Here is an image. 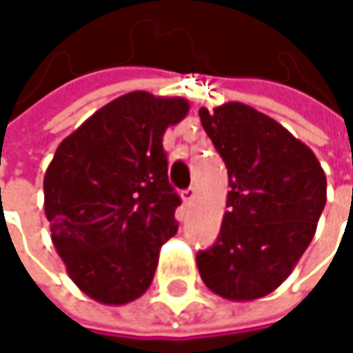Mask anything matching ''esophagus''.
<instances>
[{
  "mask_svg": "<svg viewBox=\"0 0 353 353\" xmlns=\"http://www.w3.org/2000/svg\"><path fill=\"white\" fill-rule=\"evenodd\" d=\"M181 198H183V202H185V204L194 202V198H196V188H188V190H183V192H181Z\"/></svg>",
  "mask_w": 353,
  "mask_h": 353,
  "instance_id": "34e87169",
  "label": "esophagus"
}]
</instances>
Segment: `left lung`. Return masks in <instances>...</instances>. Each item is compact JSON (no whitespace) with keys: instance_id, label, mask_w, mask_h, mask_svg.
<instances>
[{"instance_id":"8db88e82","label":"left lung","mask_w":353,"mask_h":353,"mask_svg":"<svg viewBox=\"0 0 353 353\" xmlns=\"http://www.w3.org/2000/svg\"><path fill=\"white\" fill-rule=\"evenodd\" d=\"M229 174L216 243L196 255L202 282L247 303L274 292L315 237L327 179L315 153L280 122L241 102L200 108Z\"/></svg>"}]
</instances>
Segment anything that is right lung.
Returning a JSON list of instances; mask_svg holds the SVG:
<instances>
[{"label":"right lung","mask_w":353,"mask_h":353,"mask_svg":"<svg viewBox=\"0 0 353 353\" xmlns=\"http://www.w3.org/2000/svg\"><path fill=\"white\" fill-rule=\"evenodd\" d=\"M185 98L124 94L94 112L54 151L44 174L50 239L75 286L102 305H128L153 282L174 237L179 196L168 179L163 134Z\"/></svg>","instance_id":"add662e5"}]
</instances>
